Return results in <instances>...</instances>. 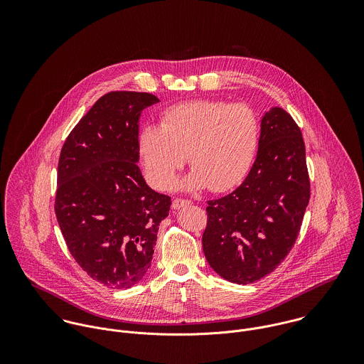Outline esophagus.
Wrapping results in <instances>:
<instances>
[{
	"label": "esophagus",
	"instance_id": "esophagus-1",
	"mask_svg": "<svg viewBox=\"0 0 364 364\" xmlns=\"http://www.w3.org/2000/svg\"><path fill=\"white\" fill-rule=\"evenodd\" d=\"M189 205H191L189 200H185V199H175V200L172 202V208H173V210H179V208L189 206Z\"/></svg>",
	"mask_w": 364,
	"mask_h": 364
}]
</instances>
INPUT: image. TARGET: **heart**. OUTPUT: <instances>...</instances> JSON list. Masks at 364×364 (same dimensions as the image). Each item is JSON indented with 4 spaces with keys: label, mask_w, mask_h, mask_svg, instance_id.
Wrapping results in <instances>:
<instances>
[{
    "label": "heart",
    "mask_w": 364,
    "mask_h": 364,
    "mask_svg": "<svg viewBox=\"0 0 364 364\" xmlns=\"http://www.w3.org/2000/svg\"><path fill=\"white\" fill-rule=\"evenodd\" d=\"M259 126L244 104L195 101L164 112L161 126L147 124L139 134V153L149 181L166 189L185 165L192 172L179 183L185 191L224 192L248 173L258 149Z\"/></svg>",
    "instance_id": "1"
}]
</instances>
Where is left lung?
<instances>
[{
    "label": "left lung",
    "instance_id": "left-lung-1",
    "mask_svg": "<svg viewBox=\"0 0 364 364\" xmlns=\"http://www.w3.org/2000/svg\"><path fill=\"white\" fill-rule=\"evenodd\" d=\"M310 200L301 132L273 106L260 120L257 159L230 195L208 202L203 252L223 279L250 284L272 273L293 248Z\"/></svg>",
    "mask_w": 364,
    "mask_h": 364
}]
</instances>
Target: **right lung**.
Wrapping results in <instances>:
<instances>
[{
    "mask_svg": "<svg viewBox=\"0 0 364 364\" xmlns=\"http://www.w3.org/2000/svg\"><path fill=\"white\" fill-rule=\"evenodd\" d=\"M159 102L147 92L100 98L60 153L55 217L68 251L94 280L130 289L149 272L159 223L171 198L153 191L139 162L141 112Z\"/></svg>",
    "mask_w": 364,
    "mask_h": 364,
    "instance_id": "add662e5",
    "label": "right lung"
}]
</instances>
